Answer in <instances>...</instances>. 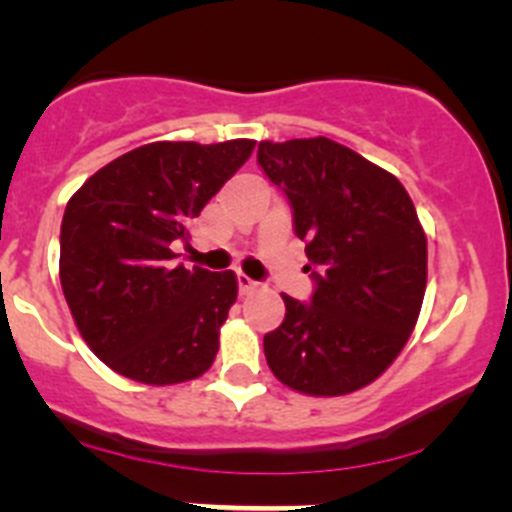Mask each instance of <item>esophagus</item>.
<instances>
[{
	"label": "esophagus",
	"instance_id": "obj_1",
	"mask_svg": "<svg viewBox=\"0 0 512 512\" xmlns=\"http://www.w3.org/2000/svg\"><path fill=\"white\" fill-rule=\"evenodd\" d=\"M237 287H240V294H250V292H255L257 289V282L255 280H250V277L247 275H237Z\"/></svg>",
	"mask_w": 512,
	"mask_h": 512
}]
</instances>
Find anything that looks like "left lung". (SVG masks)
I'll return each mask as SVG.
<instances>
[{
	"label": "left lung",
	"instance_id": "left-lung-1",
	"mask_svg": "<svg viewBox=\"0 0 512 512\" xmlns=\"http://www.w3.org/2000/svg\"><path fill=\"white\" fill-rule=\"evenodd\" d=\"M257 163L287 195L307 242L309 304L285 299L265 334L272 374L309 396H344L379 379L409 342L426 292V232L404 185L329 138L262 141Z\"/></svg>",
	"mask_w": 512,
	"mask_h": 512
}]
</instances>
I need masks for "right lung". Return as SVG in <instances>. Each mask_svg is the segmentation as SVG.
<instances>
[{"label":"right lung","mask_w":512,"mask_h":512,"mask_svg":"<svg viewBox=\"0 0 512 512\" xmlns=\"http://www.w3.org/2000/svg\"><path fill=\"white\" fill-rule=\"evenodd\" d=\"M255 141H158L96 170L61 220L59 277L91 352L116 374L183 384L213 366L237 299L235 272L185 270L190 223Z\"/></svg>","instance_id":"add662e5"}]
</instances>
